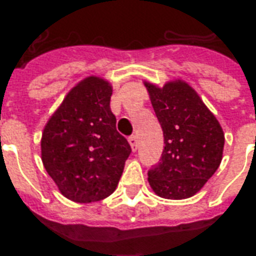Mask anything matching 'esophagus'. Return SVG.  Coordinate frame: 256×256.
<instances>
[{
	"label": "esophagus",
	"mask_w": 256,
	"mask_h": 256,
	"mask_svg": "<svg viewBox=\"0 0 256 256\" xmlns=\"http://www.w3.org/2000/svg\"><path fill=\"white\" fill-rule=\"evenodd\" d=\"M128 144L132 146V152H136V148H138V138L136 136H132L128 138Z\"/></svg>",
	"instance_id": "34e87169"
}]
</instances>
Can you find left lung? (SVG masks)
I'll list each match as a JSON object with an SVG mask.
<instances>
[{"mask_svg":"<svg viewBox=\"0 0 256 256\" xmlns=\"http://www.w3.org/2000/svg\"><path fill=\"white\" fill-rule=\"evenodd\" d=\"M144 85L164 140L160 162L148 172V184L160 198H190L222 162V126L187 82L172 80L160 88L144 81Z\"/></svg>","mask_w":256,"mask_h":256,"instance_id":"1","label":"left lung"}]
</instances>
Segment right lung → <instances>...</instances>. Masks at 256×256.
<instances>
[{
    "label": "right lung",
    "instance_id": "right-lung-1",
    "mask_svg": "<svg viewBox=\"0 0 256 256\" xmlns=\"http://www.w3.org/2000/svg\"><path fill=\"white\" fill-rule=\"evenodd\" d=\"M112 94L108 80L84 78L70 88L42 132L44 168L73 202H98L112 194L132 152L116 132Z\"/></svg>",
    "mask_w": 256,
    "mask_h": 256
}]
</instances>
